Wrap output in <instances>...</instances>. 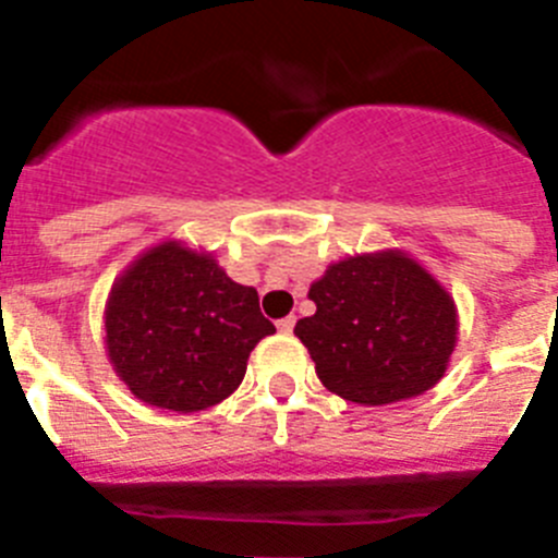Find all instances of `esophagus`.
Masks as SVG:
<instances>
[{
  "mask_svg": "<svg viewBox=\"0 0 558 558\" xmlns=\"http://www.w3.org/2000/svg\"><path fill=\"white\" fill-rule=\"evenodd\" d=\"M276 327H279V332H293V327H295V315H288V318H282V322L276 324Z\"/></svg>",
  "mask_w": 558,
  "mask_h": 558,
  "instance_id": "34e87169",
  "label": "esophagus"
}]
</instances>
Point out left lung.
Listing matches in <instances>:
<instances>
[{
	"label": "left lung",
	"mask_w": 558,
	"mask_h": 558,
	"mask_svg": "<svg viewBox=\"0 0 558 558\" xmlns=\"http://www.w3.org/2000/svg\"><path fill=\"white\" fill-rule=\"evenodd\" d=\"M315 315L302 338L318 379L357 405L416 397L445 377L456 347V304L399 251L349 256L310 288Z\"/></svg>",
	"instance_id": "obj_1"
}]
</instances>
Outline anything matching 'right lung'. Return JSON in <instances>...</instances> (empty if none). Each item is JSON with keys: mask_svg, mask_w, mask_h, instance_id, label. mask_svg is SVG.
Masks as SVG:
<instances>
[{"mask_svg": "<svg viewBox=\"0 0 558 558\" xmlns=\"http://www.w3.org/2000/svg\"><path fill=\"white\" fill-rule=\"evenodd\" d=\"M274 332L254 288L175 243L136 259L106 310L117 374L142 402L181 413L223 402L243 383L251 349Z\"/></svg>", "mask_w": 558, "mask_h": 558, "instance_id": "add662e5", "label": "right lung"}]
</instances>
